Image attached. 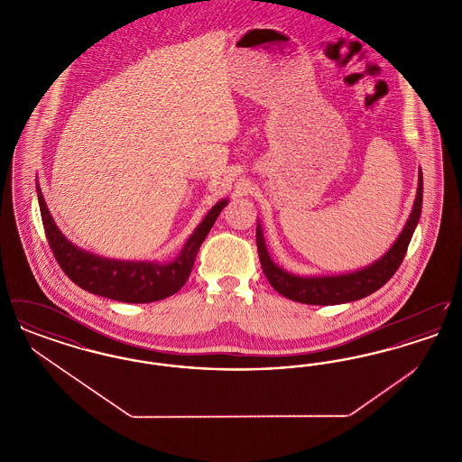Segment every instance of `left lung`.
Segmentation results:
<instances>
[{
  "mask_svg": "<svg viewBox=\"0 0 462 462\" xmlns=\"http://www.w3.org/2000/svg\"><path fill=\"white\" fill-rule=\"evenodd\" d=\"M420 208H422V173H419L418 196L414 202V209L411 213V218L407 221L403 232L393 244V247L371 266L353 273H346V275H336V277H298L279 268L268 256V251L264 247L263 234L258 225L256 245H258V256L262 262L264 277L279 294L305 305H339V303H348V301L365 298L379 287L384 286L395 275L398 266L405 258L409 242L416 230V225L420 217Z\"/></svg>",
  "mask_w": 462,
  "mask_h": 462,
  "instance_id": "8db88e82",
  "label": "left lung"
}]
</instances>
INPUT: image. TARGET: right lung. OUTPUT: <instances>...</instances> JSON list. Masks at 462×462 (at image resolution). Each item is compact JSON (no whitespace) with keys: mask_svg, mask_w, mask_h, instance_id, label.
<instances>
[{"mask_svg":"<svg viewBox=\"0 0 462 462\" xmlns=\"http://www.w3.org/2000/svg\"><path fill=\"white\" fill-rule=\"evenodd\" d=\"M38 200L46 241L67 277L91 294L123 303H152L164 300L185 286L198 256L199 247L208 237L226 200H220L202 220L173 263L116 262L89 254L67 241L51 218L43 194L38 187Z\"/></svg>","mask_w":462,"mask_h":462,"instance_id":"1","label":"right lung"}]
</instances>
